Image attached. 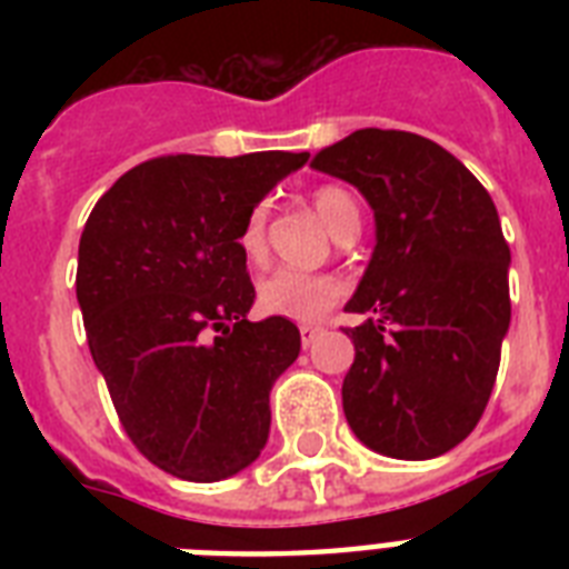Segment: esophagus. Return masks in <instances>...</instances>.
<instances>
[{
	"label": "esophagus",
	"mask_w": 569,
	"mask_h": 569,
	"mask_svg": "<svg viewBox=\"0 0 569 569\" xmlns=\"http://www.w3.org/2000/svg\"><path fill=\"white\" fill-rule=\"evenodd\" d=\"M319 333H321V328H310V325H303V328H301V346L310 348L312 342L319 339Z\"/></svg>",
	"instance_id": "esophagus-1"
}]
</instances>
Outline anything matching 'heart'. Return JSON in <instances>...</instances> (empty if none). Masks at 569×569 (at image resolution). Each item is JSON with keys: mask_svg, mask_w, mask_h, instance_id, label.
Here are the masks:
<instances>
[{"mask_svg": "<svg viewBox=\"0 0 569 569\" xmlns=\"http://www.w3.org/2000/svg\"><path fill=\"white\" fill-rule=\"evenodd\" d=\"M312 203L319 209L321 221L328 223L330 232L337 236L348 223L360 221L357 200L346 189L325 186L312 194ZM266 223L268 206L257 203L248 212L239 232V248L250 262H259L266 257ZM342 283L330 274H307V271H292V268H277L259 283V307L271 316H283L292 321H316L339 301Z\"/></svg>", "mask_w": 569, "mask_h": 569, "instance_id": "heart-1", "label": "heart"}]
</instances>
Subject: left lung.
Segmentation results:
<instances>
[{
	"label": "left lung",
	"mask_w": 569,
	"mask_h": 569,
	"mask_svg": "<svg viewBox=\"0 0 569 569\" xmlns=\"http://www.w3.org/2000/svg\"><path fill=\"white\" fill-rule=\"evenodd\" d=\"M312 168L375 212L372 259L346 303L363 316L346 328L348 425L387 458H440L485 413L511 325L499 212L467 164L413 132L357 129Z\"/></svg>",
	"instance_id": "8db88e82"
}]
</instances>
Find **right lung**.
I'll use <instances>...</instances> for the list:
<instances>
[{
	"label": "right lung",
	"mask_w": 569,
	"mask_h": 569,
	"mask_svg": "<svg viewBox=\"0 0 569 569\" xmlns=\"http://www.w3.org/2000/svg\"><path fill=\"white\" fill-rule=\"evenodd\" d=\"M310 153L164 156L97 200L79 239L76 298L123 431L182 481L250 467L271 431L268 396L298 360L283 316L248 321L241 223Z\"/></svg>",
	"instance_id": "add662e5"
}]
</instances>
